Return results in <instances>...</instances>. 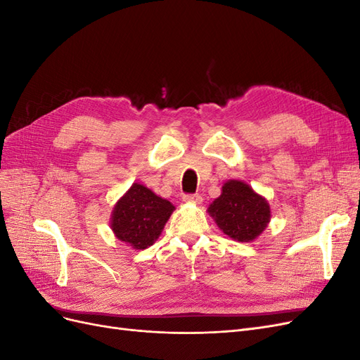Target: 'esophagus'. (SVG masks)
Masks as SVG:
<instances>
[{"label": "esophagus", "mask_w": 360, "mask_h": 360, "mask_svg": "<svg viewBox=\"0 0 360 360\" xmlns=\"http://www.w3.org/2000/svg\"><path fill=\"white\" fill-rule=\"evenodd\" d=\"M183 200L186 201V202H197V204H200L202 201V197H201L200 193H188V195H184Z\"/></svg>", "instance_id": "obj_1"}]
</instances>
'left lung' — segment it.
Wrapping results in <instances>:
<instances>
[{
    "label": "left lung",
    "mask_w": 360,
    "mask_h": 360,
    "mask_svg": "<svg viewBox=\"0 0 360 360\" xmlns=\"http://www.w3.org/2000/svg\"><path fill=\"white\" fill-rule=\"evenodd\" d=\"M209 213L214 217L217 226L237 242L254 240L270 221L267 201L249 184L238 180L224 184L221 197L210 204Z\"/></svg>",
    "instance_id": "1"
}]
</instances>
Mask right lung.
I'll return each instance as SVG.
<instances>
[{"mask_svg": "<svg viewBox=\"0 0 360 360\" xmlns=\"http://www.w3.org/2000/svg\"><path fill=\"white\" fill-rule=\"evenodd\" d=\"M174 205L143 184H132L112 213V231L117 238L135 249H146L160 236Z\"/></svg>", "mask_w": 360, "mask_h": 360, "instance_id": "right-lung-1", "label": "right lung"}]
</instances>
